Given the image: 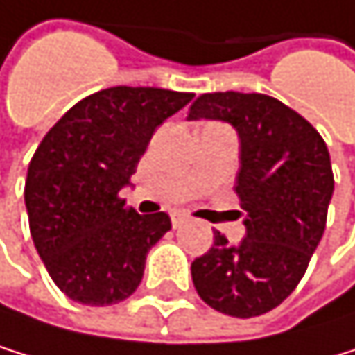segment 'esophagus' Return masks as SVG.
Here are the masks:
<instances>
[{"label":"esophagus","instance_id":"esophagus-1","mask_svg":"<svg viewBox=\"0 0 355 355\" xmlns=\"http://www.w3.org/2000/svg\"><path fill=\"white\" fill-rule=\"evenodd\" d=\"M170 220H172V226L176 228V226H181V224L187 220V216H185L183 211H172V213H170Z\"/></svg>","mask_w":355,"mask_h":355}]
</instances>
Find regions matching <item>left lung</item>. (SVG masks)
Returning a JSON list of instances; mask_svg holds the SVG:
<instances>
[{"label": "left lung", "mask_w": 355, "mask_h": 355, "mask_svg": "<svg viewBox=\"0 0 355 355\" xmlns=\"http://www.w3.org/2000/svg\"><path fill=\"white\" fill-rule=\"evenodd\" d=\"M200 118L239 135L235 191L245 237L230 245L213 232L211 250L191 263V280L211 309L259 317L293 293L323 237L334 191L330 153L309 120L267 94H202L187 114Z\"/></svg>", "instance_id": "left-lung-1"}]
</instances>
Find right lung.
I'll list each match as a JSON object with an SVG mask.
<instances>
[{"instance_id": "obj_1", "label": "right lung", "mask_w": 355, "mask_h": 355, "mask_svg": "<svg viewBox=\"0 0 355 355\" xmlns=\"http://www.w3.org/2000/svg\"><path fill=\"white\" fill-rule=\"evenodd\" d=\"M191 92L116 86L81 98L38 144L25 209L38 257L73 302L110 306L142 282L148 250L172 228L168 213L139 216L120 189L131 185L155 129Z\"/></svg>"}]
</instances>
